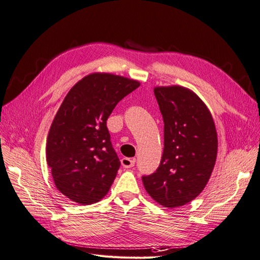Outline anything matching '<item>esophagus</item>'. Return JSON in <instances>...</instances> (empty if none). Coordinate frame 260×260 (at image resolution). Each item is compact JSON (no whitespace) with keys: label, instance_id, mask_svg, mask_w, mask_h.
<instances>
[{"label":"esophagus","instance_id":"esophagus-1","mask_svg":"<svg viewBox=\"0 0 260 260\" xmlns=\"http://www.w3.org/2000/svg\"><path fill=\"white\" fill-rule=\"evenodd\" d=\"M135 162L136 160L135 159H129V157H122L121 159V166L125 169H129V168H132L135 166Z\"/></svg>","mask_w":260,"mask_h":260}]
</instances>
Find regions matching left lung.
<instances>
[{
  "label": "left lung",
  "instance_id": "left-lung-1",
  "mask_svg": "<svg viewBox=\"0 0 260 260\" xmlns=\"http://www.w3.org/2000/svg\"><path fill=\"white\" fill-rule=\"evenodd\" d=\"M164 122V149L153 174L142 176L156 203L175 208L205 188L217 156V132L211 111L198 94L182 86L154 87Z\"/></svg>",
  "mask_w": 260,
  "mask_h": 260
}]
</instances>
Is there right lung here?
<instances>
[{"instance_id": "1", "label": "right lung", "mask_w": 260, "mask_h": 260, "mask_svg": "<svg viewBox=\"0 0 260 260\" xmlns=\"http://www.w3.org/2000/svg\"><path fill=\"white\" fill-rule=\"evenodd\" d=\"M140 86L135 79L92 73L75 84L53 120L46 161L56 188L81 205L103 200L120 167L107 119L116 105Z\"/></svg>"}]
</instances>
